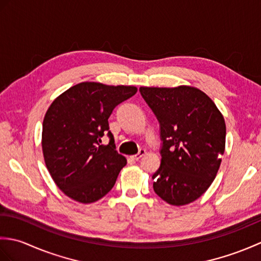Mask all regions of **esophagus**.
Listing matches in <instances>:
<instances>
[{
  "label": "esophagus",
  "mask_w": 261,
  "mask_h": 261,
  "mask_svg": "<svg viewBox=\"0 0 261 261\" xmlns=\"http://www.w3.org/2000/svg\"><path fill=\"white\" fill-rule=\"evenodd\" d=\"M146 154V150L145 149H140L139 152H138L137 154H135V156H131V158L134 160H139L141 157H143Z\"/></svg>",
  "instance_id": "esophagus-1"
}]
</instances>
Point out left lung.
<instances>
[{
    "mask_svg": "<svg viewBox=\"0 0 261 261\" xmlns=\"http://www.w3.org/2000/svg\"><path fill=\"white\" fill-rule=\"evenodd\" d=\"M160 124L162 164L153 191L175 206L196 201L212 184L225 149V122L206 94L196 87L139 88Z\"/></svg>",
    "mask_w": 261,
    "mask_h": 261,
    "instance_id": "8db88e82",
    "label": "left lung"
}]
</instances>
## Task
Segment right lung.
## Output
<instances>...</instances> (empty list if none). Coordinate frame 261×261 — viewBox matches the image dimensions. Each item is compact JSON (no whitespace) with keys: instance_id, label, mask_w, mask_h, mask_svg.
Wrapping results in <instances>:
<instances>
[{"instance_id":"1","label":"right lung","mask_w":261,"mask_h":261,"mask_svg":"<svg viewBox=\"0 0 261 261\" xmlns=\"http://www.w3.org/2000/svg\"><path fill=\"white\" fill-rule=\"evenodd\" d=\"M137 91L83 82L54 99L43 119L41 146L49 174L65 195L90 204L112 190L126 159L115 150L108 120ZM107 132L110 142L104 146L100 138Z\"/></svg>"}]
</instances>
